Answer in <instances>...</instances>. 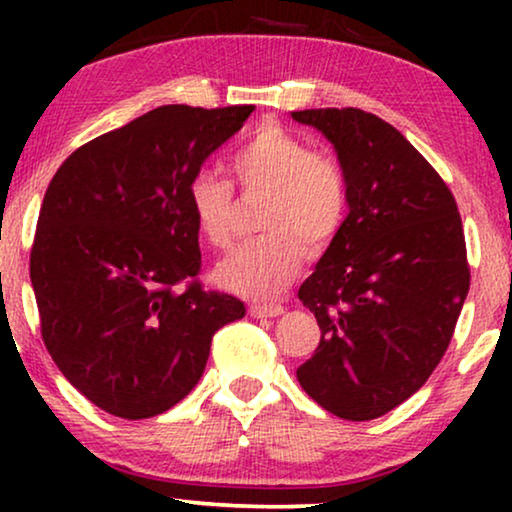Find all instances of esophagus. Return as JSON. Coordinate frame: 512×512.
I'll use <instances>...</instances> for the list:
<instances>
[{
  "label": "esophagus",
  "instance_id": "34e87169",
  "mask_svg": "<svg viewBox=\"0 0 512 512\" xmlns=\"http://www.w3.org/2000/svg\"><path fill=\"white\" fill-rule=\"evenodd\" d=\"M249 314L254 319H275V317H282L284 307L282 305H251Z\"/></svg>",
  "mask_w": 512,
  "mask_h": 512
}]
</instances>
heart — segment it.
I'll return each mask as SVG.
<instances>
[{
  "mask_svg": "<svg viewBox=\"0 0 512 512\" xmlns=\"http://www.w3.org/2000/svg\"><path fill=\"white\" fill-rule=\"evenodd\" d=\"M230 170L249 193L268 195L263 237L244 242L214 268V282L237 296L275 298L296 279L307 249L319 254L345 226L349 181L331 153L310 151L282 125L265 123L240 146ZM195 228L212 247L233 237V188L212 170L195 172L186 188Z\"/></svg>",
  "mask_w": 512,
  "mask_h": 512,
  "instance_id": "1",
  "label": "heart"
}]
</instances>
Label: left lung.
<instances>
[{
	"instance_id": "left-lung-1",
	"label": "left lung",
	"mask_w": 512,
	"mask_h": 512,
	"mask_svg": "<svg viewBox=\"0 0 512 512\" xmlns=\"http://www.w3.org/2000/svg\"><path fill=\"white\" fill-rule=\"evenodd\" d=\"M333 144L349 214L298 298L321 328L296 370L305 394L349 422L419 391L450 345L471 286L450 188L394 125L361 109L291 111Z\"/></svg>"
}]
</instances>
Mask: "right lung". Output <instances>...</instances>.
Returning a JSON list of instances; mask_svg holds the SVG:
<instances>
[{"label": "right lung", "instance_id": "1", "mask_svg": "<svg viewBox=\"0 0 512 512\" xmlns=\"http://www.w3.org/2000/svg\"><path fill=\"white\" fill-rule=\"evenodd\" d=\"M254 107L165 104L76 149L48 184L30 256L41 338L97 408L149 419L188 396L244 303L200 270L188 181Z\"/></svg>", "mask_w": 512, "mask_h": 512}]
</instances>
